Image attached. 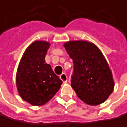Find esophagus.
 Masks as SVG:
<instances>
[{
    "label": "esophagus",
    "instance_id": "obj_1",
    "mask_svg": "<svg viewBox=\"0 0 127 127\" xmlns=\"http://www.w3.org/2000/svg\"><path fill=\"white\" fill-rule=\"evenodd\" d=\"M60 79L63 81V83H67L68 82V77L65 73H62V74L59 76Z\"/></svg>",
    "mask_w": 127,
    "mask_h": 127
}]
</instances>
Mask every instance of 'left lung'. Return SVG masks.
<instances>
[{"mask_svg": "<svg viewBox=\"0 0 127 127\" xmlns=\"http://www.w3.org/2000/svg\"><path fill=\"white\" fill-rule=\"evenodd\" d=\"M64 47L74 63L71 85L85 104L95 106L104 103L113 92L114 81L108 63L94 43L68 41Z\"/></svg>", "mask_w": 127, "mask_h": 127, "instance_id": "1", "label": "left lung"}]
</instances>
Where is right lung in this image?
<instances>
[{
  "label": "right lung",
  "mask_w": 127,
  "mask_h": 127,
  "mask_svg": "<svg viewBox=\"0 0 127 127\" xmlns=\"http://www.w3.org/2000/svg\"><path fill=\"white\" fill-rule=\"evenodd\" d=\"M50 46L46 41H35L27 48L20 61L16 84L20 97L33 106H42L61 87L62 80L53 72L45 57Z\"/></svg>",
  "instance_id": "1"
}]
</instances>
